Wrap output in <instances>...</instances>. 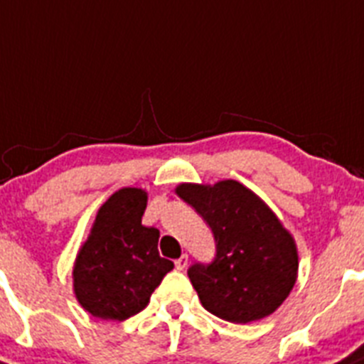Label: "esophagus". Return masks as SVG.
<instances>
[{"label":"esophagus","mask_w":364,"mask_h":364,"mask_svg":"<svg viewBox=\"0 0 364 364\" xmlns=\"http://www.w3.org/2000/svg\"><path fill=\"white\" fill-rule=\"evenodd\" d=\"M174 264H176V269L183 271L186 266H188V257H186V255H181V257H179Z\"/></svg>","instance_id":"esophagus-1"}]
</instances>
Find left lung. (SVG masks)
I'll use <instances>...</instances> for the list:
<instances>
[{
  "label": "left lung",
  "instance_id": "1",
  "mask_svg": "<svg viewBox=\"0 0 364 364\" xmlns=\"http://www.w3.org/2000/svg\"><path fill=\"white\" fill-rule=\"evenodd\" d=\"M176 193L196 208L215 237V260L188 269L203 307L230 323L273 314L298 278L296 242L277 213L235 179L181 183Z\"/></svg>",
  "mask_w": 364,
  "mask_h": 364
}]
</instances>
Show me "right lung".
I'll list each match as a JSON object with an SVG mask.
<instances>
[{
	"mask_svg": "<svg viewBox=\"0 0 364 364\" xmlns=\"http://www.w3.org/2000/svg\"><path fill=\"white\" fill-rule=\"evenodd\" d=\"M144 188H120L98 208L73 264V293L100 320L124 321L147 307L174 264L158 253L159 232L141 224Z\"/></svg>",
	"mask_w": 364,
	"mask_h": 364,
	"instance_id": "obj_1",
	"label": "right lung"
}]
</instances>
